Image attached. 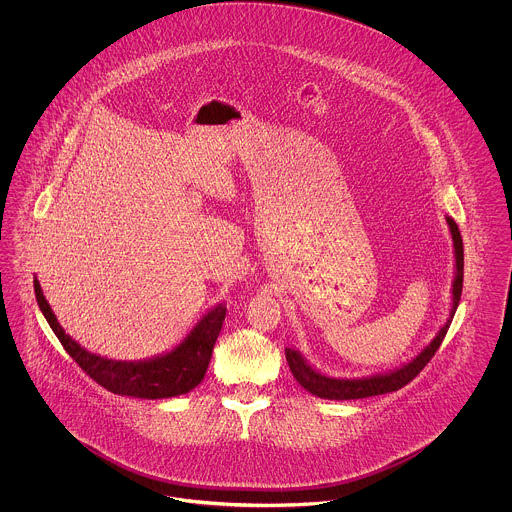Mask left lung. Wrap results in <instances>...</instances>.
<instances>
[{
    "label": "left lung",
    "mask_w": 512,
    "mask_h": 512,
    "mask_svg": "<svg viewBox=\"0 0 512 512\" xmlns=\"http://www.w3.org/2000/svg\"><path fill=\"white\" fill-rule=\"evenodd\" d=\"M449 230H451V238H453V253H455V278H453V286H451V311L447 322L438 330V334L434 336V340L430 341L416 357H413L409 363L393 368L388 372H380V374H372L365 378H332L322 374L315 366L309 365L307 359L295 351L292 347H286V361L290 365L293 378L299 382L301 388L317 395L320 399H334V401H347V399H365L372 395H382V393H390V391L401 390L403 386H407L414 376L428 365V361L436 355L441 341L445 338L449 324L455 317V311L459 307L461 301V293H463V268H464V249L463 238L459 232L457 222L451 217H445Z\"/></svg>",
    "instance_id": "1"
}]
</instances>
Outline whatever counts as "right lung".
Listing matches in <instances>:
<instances>
[{
  "label": "right lung",
  "instance_id": "right-lung-1",
  "mask_svg": "<svg viewBox=\"0 0 512 512\" xmlns=\"http://www.w3.org/2000/svg\"><path fill=\"white\" fill-rule=\"evenodd\" d=\"M34 293L42 315L76 365L105 390L140 399H167L184 395L199 386L205 378L222 320L226 317V305L219 303L199 318L190 334L171 351L144 361H115L84 349L78 341L65 334L36 278Z\"/></svg>",
  "mask_w": 512,
  "mask_h": 512
}]
</instances>
